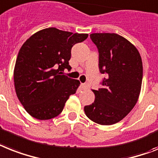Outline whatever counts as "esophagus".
<instances>
[{"label":"esophagus","instance_id":"esophagus-1","mask_svg":"<svg viewBox=\"0 0 158 158\" xmlns=\"http://www.w3.org/2000/svg\"><path fill=\"white\" fill-rule=\"evenodd\" d=\"M81 88L82 90H87L89 88V85L88 83H81Z\"/></svg>","mask_w":158,"mask_h":158}]
</instances>
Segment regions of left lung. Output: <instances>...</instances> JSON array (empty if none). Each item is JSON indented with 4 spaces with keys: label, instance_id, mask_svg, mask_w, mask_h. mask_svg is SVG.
<instances>
[{
    "label": "left lung",
    "instance_id": "left-lung-1",
    "mask_svg": "<svg viewBox=\"0 0 158 158\" xmlns=\"http://www.w3.org/2000/svg\"><path fill=\"white\" fill-rule=\"evenodd\" d=\"M92 41L99 52V70L105 74L102 88L92 90L95 101L84 106L88 118L112 125L125 118L139 98L143 79L141 57L127 40L114 33H93Z\"/></svg>",
    "mask_w": 158,
    "mask_h": 158
}]
</instances>
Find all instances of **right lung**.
<instances>
[{
	"label": "right lung",
	"instance_id": "add662e5",
	"mask_svg": "<svg viewBox=\"0 0 158 158\" xmlns=\"http://www.w3.org/2000/svg\"><path fill=\"white\" fill-rule=\"evenodd\" d=\"M88 36L50 27L35 33L23 44L14 79L17 97L31 116L40 120L57 116L69 97L76 92L79 80L62 73L71 70L73 46Z\"/></svg>",
	"mask_w": 158,
	"mask_h": 158
}]
</instances>
